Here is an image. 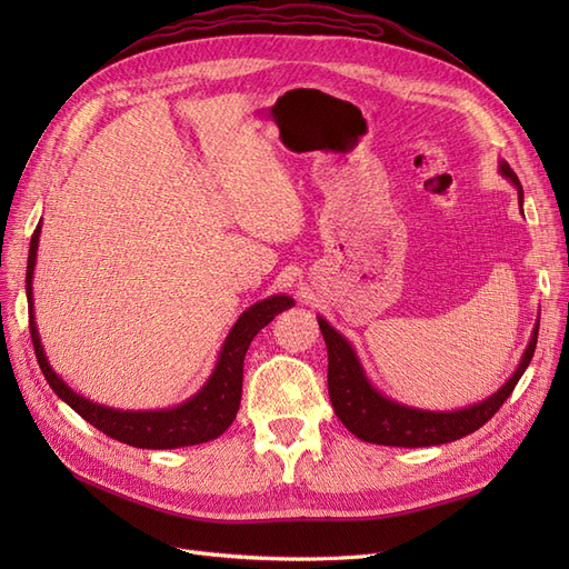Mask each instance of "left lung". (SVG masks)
<instances>
[{
	"label": "left lung",
	"instance_id": "left-lung-1",
	"mask_svg": "<svg viewBox=\"0 0 569 569\" xmlns=\"http://www.w3.org/2000/svg\"><path fill=\"white\" fill-rule=\"evenodd\" d=\"M498 170H501V176L518 189V201L522 211L525 192L518 176L512 173V168L506 161H498ZM318 325L327 347V389H330V401L337 418L358 439L380 446H403V449L449 443L472 435L475 429L489 422L493 418V412L501 408L503 401L512 393L515 385L520 382V377L533 356V349H537L539 337L537 320L518 370H515L510 375V380L496 393H491L489 399L458 410H422L393 401L382 391H377L368 380L363 366H360L349 339L339 335L335 327L320 316Z\"/></svg>",
	"mask_w": 569,
	"mask_h": 569
}]
</instances>
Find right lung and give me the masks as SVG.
I'll use <instances>...</instances> for the list:
<instances>
[{"label": "right lung", "instance_id": "obj_1", "mask_svg": "<svg viewBox=\"0 0 569 569\" xmlns=\"http://www.w3.org/2000/svg\"><path fill=\"white\" fill-rule=\"evenodd\" d=\"M42 222H38L36 232L30 239L28 251V270H26V297H28V316H30V337L36 347L38 363L42 368L44 380L54 389L61 401L71 406L82 420L94 425L99 432L111 439L123 441L134 449H180V446H194L218 439L232 425L242 401V375H244V356L251 339L263 330V327L287 308L295 306V299L284 295H274L263 301L249 306L247 311L237 318L230 335L226 337L216 360V368L206 385L189 396L187 401L173 408L159 410H118L84 399L78 391L68 387L61 377L51 370L44 356V347L40 341L36 311H32V272L38 261Z\"/></svg>", "mask_w": 569, "mask_h": 569}]
</instances>
